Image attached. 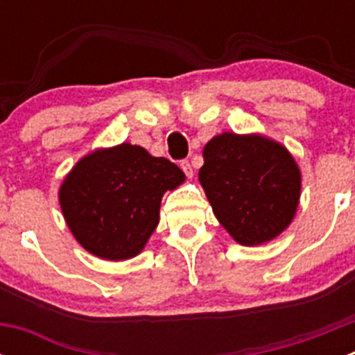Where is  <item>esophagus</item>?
Here are the masks:
<instances>
[{
    "label": "esophagus",
    "mask_w": 355,
    "mask_h": 355,
    "mask_svg": "<svg viewBox=\"0 0 355 355\" xmlns=\"http://www.w3.org/2000/svg\"><path fill=\"white\" fill-rule=\"evenodd\" d=\"M181 168H183V172H184V174H187V178H192V175H193V168H192V163L188 162V159L181 162Z\"/></svg>",
    "instance_id": "1"
}]
</instances>
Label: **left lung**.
I'll use <instances>...</instances> for the list:
<instances>
[{
  "label": "left lung",
  "instance_id": "8db88e82",
  "mask_svg": "<svg viewBox=\"0 0 355 355\" xmlns=\"http://www.w3.org/2000/svg\"><path fill=\"white\" fill-rule=\"evenodd\" d=\"M199 181L213 213L241 245L283 233L300 199V171L288 149L261 135H216L202 150Z\"/></svg>",
  "mask_w": 355,
  "mask_h": 355
}]
</instances>
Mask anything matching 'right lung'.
<instances>
[{
    "label": "right lung",
    "mask_w": 355,
    "mask_h": 355,
    "mask_svg": "<svg viewBox=\"0 0 355 355\" xmlns=\"http://www.w3.org/2000/svg\"><path fill=\"white\" fill-rule=\"evenodd\" d=\"M183 181L175 163L121 144L83 156L62 183L58 199L83 249L122 261L142 252L159 222L163 193Z\"/></svg>",
    "instance_id": "right-lung-1"
}]
</instances>
